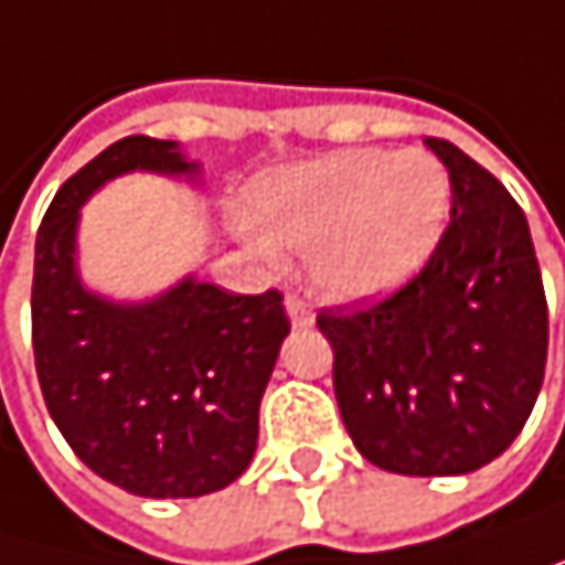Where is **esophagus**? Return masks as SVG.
Here are the masks:
<instances>
[{
    "mask_svg": "<svg viewBox=\"0 0 565 565\" xmlns=\"http://www.w3.org/2000/svg\"><path fill=\"white\" fill-rule=\"evenodd\" d=\"M285 308H288V318H291V328H311L315 324V315H311V308L301 301V298H288L285 301Z\"/></svg>",
    "mask_w": 565,
    "mask_h": 565,
    "instance_id": "esophagus-1",
    "label": "esophagus"
}]
</instances>
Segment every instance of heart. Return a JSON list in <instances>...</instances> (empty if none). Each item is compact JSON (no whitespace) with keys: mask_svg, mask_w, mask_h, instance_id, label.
I'll return each instance as SVG.
<instances>
[{"mask_svg":"<svg viewBox=\"0 0 565 565\" xmlns=\"http://www.w3.org/2000/svg\"><path fill=\"white\" fill-rule=\"evenodd\" d=\"M452 211V177L425 150H338L257 177L247 217L260 231L247 247L277 260L305 250L318 295L361 305L379 301L428 264Z\"/></svg>","mask_w":565,"mask_h":565,"instance_id":"b5f03b06","label":"heart"}]
</instances>
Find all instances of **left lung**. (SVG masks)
Listing matches in <instances>:
<instances>
[{"instance_id": "left-lung-1", "label": "left lung", "mask_w": 565, "mask_h": 565, "mask_svg": "<svg viewBox=\"0 0 565 565\" xmlns=\"http://www.w3.org/2000/svg\"><path fill=\"white\" fill-rule=\"evenodd\" d=\"M452 224L415 280L358 315H321L354 449L398 476H466L526 425L546 372L550 318L526 214L449 140Z\"/></svg>"}]
</instances>
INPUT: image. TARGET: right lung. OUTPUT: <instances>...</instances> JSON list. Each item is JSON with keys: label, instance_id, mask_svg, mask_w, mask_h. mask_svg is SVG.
Masks as SVG:
<instances>
[{"label": "right lung", "instance_id": "add662e5", "mask_svg": "<svg viewBox=\"0 0 565 565\" xmlns=\"http://www.w3.org/2000/svg\"><path fill=\"white\" fill-rule=\"evenodd\" d=\"M127 173L204 183L177 140L127 137L60 186L35 237V375L70 449L99 479L143 499H196L250 466L291 324L277 291L231 295L193 270L137 301L89 288L79 211Z\"/></svg>", "mask_w": 565, "mask_h": 565}]
</instances>
